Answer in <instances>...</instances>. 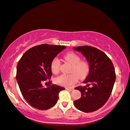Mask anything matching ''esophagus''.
<instances>
[{
    "instance_id": "1",
    "label": "esophagus",
    "mask_w": 130,
    "mask_h": 130,
    "mask_svg": "<svg viewBox=\"0 0 130 130\" xmlns=\"http://www.w3.org/2000/svg\"><path fill=\"white\" fill-rule=\"evenodd\" d=\"M66 89L67 90H70V91H73L74 90V88H66Z\"/></svg>"
}]
</instances>
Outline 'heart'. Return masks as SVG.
Returning a JSON list of instances; mask_svg holds the SVG:
<instances>
[{
  "label": "heart",
  "instance_id": "heart-1",
  "mask_svg": "<svg viewBox=\"0 0 130 130\" xmlns=\"http://www.w3.org/2000/svg\"><path fill=\"white\" fill-rule=\"evenodd\" d=\"M65 60L71 64L70 70L71 74H61L55 78L56 83L64 87H69L73 86L77 82L78 77L81 79L85 78L89 74L90 71V64L88 61L81 60L78 54L73 52L67 53L64 56ZM60 67V60L57 57L54 58L50 64V69L54 74L59 72Z\"/></svg>",
  "mask_w": 130,
  "mask_h": 130
}]
</instances>
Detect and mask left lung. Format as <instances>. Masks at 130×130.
Returning <instances> with one entry per match:
<instances>
[{
    "label": "left lung",
    "mask_w": 130,
    "mask_h": 130,
    "mask_svg": "<svg viewBox=\"0 0 130 130\" xmlns=\"http://www.w3.org/2000/svg\"><path fill=\"white\" fill-rule=\"evenodd\" d=\"M74 49L82 53L90 66L89 74L83 82L87 86L75 88L80 91L82 96L74 101V106L82 111L93 112L104 106L111 94L116 77L113 64L104 52L94 47L78 46Z\"/></svg>",
    "instance_id": "obj_1"
}]
</instances>
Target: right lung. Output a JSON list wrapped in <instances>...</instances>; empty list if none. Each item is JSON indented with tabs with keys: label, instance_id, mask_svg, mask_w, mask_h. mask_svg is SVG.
Returning a JSON list of instances; mask_svg holds the SVG:
<instances>
[{
	"label": "right lung",
	"instance_id": "obj_1",
	"mask_svg": "<svg viewBox=\"0 0 130 130\" xmlns=\"http://www.w3.org/2000/svg\"><path fill=\"white\" fill-rule=\"evenodd\" d=\"M66 47L43 44L33 47L24 53L17 65L16 80L26 101L35 108L45 110L56 104L59 93L64 87L56 84L43 87V83L52 76V60ZM49 82L50 81L49 80Z\"/></svg>",
	"mask_w": 130,
	"mask_h": 130
}]
</instances>
